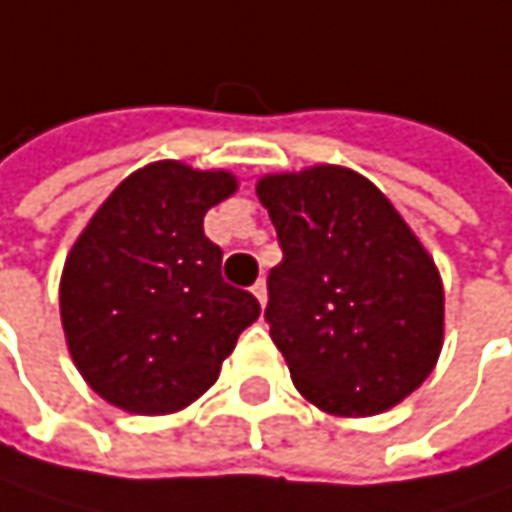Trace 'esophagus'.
I'll use <instances>...</instances> for the list:
<instances>
[{
    "mask_svg": "<svg viewBox=\"0 0 512 512\" xmlns=\"http://www.w3.org/2000/svg\"><path fill=\"white\" fill-rule=\"evenodd\" d=\"M252 292H255V298L260 301V307H266V281H257V284L252 286Z\"/></svg>",
    "mask_w": 512,
    "mask_h": 512,
    "instance_id": "1",
    "label": "esophagus"
}]
</instances>
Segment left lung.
<instances>
[{
	"instance_id": "obj_1",
	"label": "left lung",
	"mask_w": 512,
	"mask_h": 512,
	"mask_svg": "<svg viewBox=\"0 0 512 512\" xmlns=\"http://www.w3.org/2000/svg\"><path fill=\"white\" fill-rule=\"evenodd\" d=\"M257 199L284 252L266 321L295 388L336 417L403 403L443 347V284L423 243L347 167L269 173Z\"/></svg>"
}]
</instances>
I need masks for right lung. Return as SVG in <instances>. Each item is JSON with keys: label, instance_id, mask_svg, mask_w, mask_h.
I'll use <instances>...</instances> for the list:
<instances>
[{"label": "right lung", "instance_id": "add662e5", "mask_svg": "<svg viewBox=\"0 0 512 512\" xmlns=\"http://www.w3.org/2000/svg\"><path fill=\"white\" fill-rule=\"evenodd\" d=\"M237 191L228 170L153 162L130 173L77 237L60 278V318L80 376L130 414L191 406L260 316L223 281L202 220Z\"/></svg>", "mask_w": 512, "mask_h": 512}]
</instances>
